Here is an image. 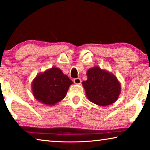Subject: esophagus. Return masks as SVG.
<instances>
[{
    "label": "esophagus",
    "mask_w": 150,
    "mask_h": 150,
    "mask_svg": "<svg viewBox=\"0 0 150 150\" xmlns=\"http://www.w3.org/2000/svg\"><path fill=\"white\" fill-rule=\"evenodd\" d=\"M73 82L76 85H80L81 83V80L80 78H75L73 79Z\"/></svg>",
    "instance_id": "34e87169"
}]
</instances>
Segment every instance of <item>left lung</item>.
I'll list each match as a JSON object with an SVG mask.
<instances>
[{"label": "left lung", "instance_id": "1", "mask_svg": "<svg viewBox=\"0 0 150 150\" xmlns=\"http://www.w3.org/2000/svg\"><path fill=\"white\" fill-rule=\"evenodd\" d=\"M87 75V80L82 84L91 102L102 106L116 102L121 93V85L112 73L95 66L88 69Z\"/></svg>", "mask_w": 150, "mask_h": 150}]
</instances>
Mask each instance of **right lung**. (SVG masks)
Returning <instances> with one entry per match:
<instances>
[{
    "label": "right lung",
    "mask_w": 150,
    "mask_h": 150,
    "mask_svg": "<svg viewBox=\"0 0 150 150\" xmlns=\"http://www.w3.org/2000/svg\"><path fill=\"white\" fill-rule=\"evenodd\" d=\"M73 81L59 68L52 67L36 75L32 83L34 98L45 105H55L65 98Z\"/></svg>",
    "instance_id": "obj_1"
}]
</instances>
